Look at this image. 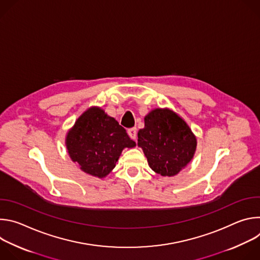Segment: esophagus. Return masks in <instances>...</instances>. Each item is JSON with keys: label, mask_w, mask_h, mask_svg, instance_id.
Here are the masks:
<instances>
[{"label": "esophagus", "mask_w": 260, "mask_h": 260, "mask_svg": "<svg viewBox=\"0 0 260 260\" xmlns=\"http://www.w3.org/2000/svg\"><path fill=\"white\" fill-rule=\"evenodd\" d=\"M127 134H128V136H129L133 140H136V139H137V128H136V127L129 128V129L127 131Z\"/></svg>", "instance_id": "esophagus-1"}]
</instances>
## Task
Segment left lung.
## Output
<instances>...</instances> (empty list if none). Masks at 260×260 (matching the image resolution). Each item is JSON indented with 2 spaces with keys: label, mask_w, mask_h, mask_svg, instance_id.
Returning <instances> with one entry per match:
<instances>
[{
  "label": "left lung",
  "mask_w": 260,
  "mask_h": 260,
  "mask_svg": "<svg viewBox=\"0 0 260 260\" xmlns=\"http://www.w3.org/2000/svg\"><path fill=\"white\" fill-rule=\"evenodd\" d=\"M138 146L149 167L161 176L177 175L192 159L197 138L188 124L170 109H154L144 118Z\"/></svg>",
  "instance_id": "left-lung-1"
}]
</instances>
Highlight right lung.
Returning a JSON list of instances; mask_svg holds the SVG:
<instances>
[{"instance_id":"right-lung-1","label":"right lung","mask_w":260,"mask_h":260,"mask_svg":"<svg viewBox=\"0 0 260 260\" xmlns=\"http://www.w3.org/2000/svg\"><path fill=\"white\" fill-rule=\"evenodd\" d=\"M66 146L71 159L84 173L104 178L115 168L124 148L136 143L113 117L91 107L67 134Z\"/></svg>"}]
</instances>
